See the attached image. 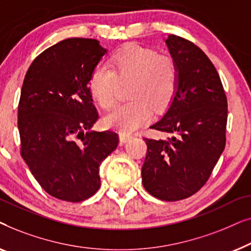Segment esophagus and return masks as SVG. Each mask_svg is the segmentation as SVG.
Returning <instances> with one entry per match:
<instances>
[{
    "label": "esophagus",
    "instance_id": "esophagus-1",
    "mask_svg": "<svg viewBox=\"0 0 251 251\" xmlns=\"http://www.w3.org/2000/svg\"><path fill=\"white\" fill-rule=\"evenodd\" d=\"M131 138H132V136L129 135V133H123V132L120 133V140H121L122 143L129 142V140Z\"/></svg>",
    "mask_w": 251,
    "mask_h": 251
}]
</instances>
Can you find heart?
Masks as SVG:
<instances>
[{
	"label": "heart",
	"instance_id": "heart-1",
	"mask_svg": "<svg viewBox=\"0 0 251 251\" xmlns=\"http://www.w3.org/2000/svg\"><path fill=\"white\" fill-rule=\"evenodd\" d=\"M179 71L173 57L131 43L109 59V67L97 65L90 77L91 94L105 109L114 107L121 84H128L131 100L105 118V125L123 133L131 132L151 118L152 109L162 112L176 95Z\"/></svg>",
	"mask_w": 251,
	"mask_h": 251
}]
</instances>
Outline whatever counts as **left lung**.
Returning <instances> with one entry per match:
<instances>
[{"label":"left lung","mask_w":251,"mask_h":251,"mask_svg":"<svg viewBox=\"0 0 251 251\" xmlns=\"http://www.w3.org/2000/svg\"><path fill=\"white\" fill-rule=\"evenodd\" d=\"M166 44L179 81L166 114L151 126L168 137L145 138L142 178L153 197L178 201L207 183L225 149L227 99L214 64L200 48L176 35L168 36Z\"/></svg>","instance_id":"left-lung-1"}]
</instances>
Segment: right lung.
<instances>
[{
  "label": "right lung",
  "mask_w": 251,
  "mask_h": 251,
  "mask_svg": "<svg viewBox=\"0 0 251 251\" xmlns=\"http://www.w3.org/2000/svg\"><path fill=\"white\" fill-rule=\"evenodd\" d=\"M105 53L97 40H63L40 53L24 78L20 154L37 183L59 200L92 197L100 186L99 166L118 147L116 132L89 131L99 118L89 82Z\"/></svg>",
  "instance_id": "add662e5"
}]
</instances>
